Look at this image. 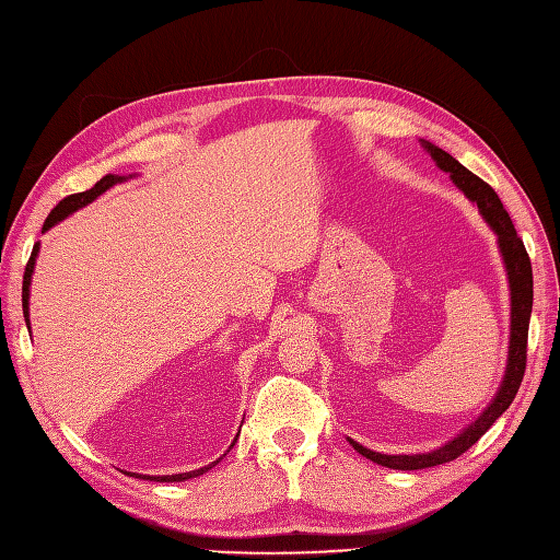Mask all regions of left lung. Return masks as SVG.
Instances as JSON below:
<instances>
[{"label": "left lung", "instance_id": "1", "mask_svg": "<svg viewBox=\"0 0 560 560\" xmlns=\"http://www.w3.org/2000/svg\"><path fill=\"white\" fill-rule=\"evenodd\" d=\"M422 147L428 149V154L434 159V163L442 167L444 173L451 175L453 184L460 189L474 206L479 208L481 217L486 219V224L495 231L498 235V245L500 254L504 259L506 268V278H510V292H512V331H510V358H506V371L502 385L498 389L495 399L490 401L483 413L471 422L463 434H457L453 442L439 446L430 453H416V455H385L376 453L371 448H364L362 444L348 442L352 448L360 455L369 457L383 467L389 469H425V467H436L455 460L457 455H463L469 446H474L479 439L488 432V428L510 409V404L514 401L523 374H525V352H528V325H530V313H533V268H530V257L523 247V241L516 235V229L512 224L510 212L504 210L502 200L493 191V186L486 184L481 177L469 173L465 165L457 163L451 154H446L444 149L434 147L432 142L420 140Z\"/></svg>", "mask_w": 560, "mask_h": 560}]
</instances>
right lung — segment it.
<instances>
[{
	"mask_svg": "<svg viewBox=\"0 0 560 560\" xmlns=\"http://www.w3.org/2000/svg\"><path fill=\"white\" fill-rule=\"evenodd\" d=\"M126 177H118V175H105L103 179H100L95 186H91L89 191H81V194H72L62 198L58 206L50 210V214L46 217L44 222V229L42 233H46L50 226H56L58 222H62L65 217H70L72 212H77L79 208L89 206V202H93L97 196H103L109 186L124 182ZM37 254H39V243H35V247H32V254H30V261L25 266V276H23V315H25V322H27V329H30V282H32V273H35V261H37ZM235 444V439H233ZM231 444V446H233ZM222 460V457H219ZM217 460V463H219ZM217 463L208 465V467H200V469H194V471H184V474H165V477H149V474H140V479H149V481H165V483H173V481H186V479H196L200 477V474H206L208 469H212Z\"/></svg>",
	"mask_w": 560,
	"mask_h": 560,
	"instance_id": "obj_1",
	"label": "right lung"
}]
</instances>
